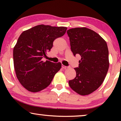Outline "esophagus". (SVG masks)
Listing matches in <instances>:
<instances>
[{"label":"esophagus","instance_id":"34e87169","mask_svg":"<svg viewBox=\"0 0 121 121\" xmlns=\"http://www.w3.org/2000/svg\"><path fill=\"white\" fill-rule=\"evenodd\" d=\"M62 68H63V69H67V68H68V67H67V66H65V65H62Z\"/></svg>","mask_w":121,"mask_h":121}]
</instances>
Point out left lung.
I'll return each instance as SVG.
<instances>
[{
	"label": "left lung",
	"mask_w": 121,
	"mask_h": 121,
	"mask_svg": "<svg viewBox=\"0 0 121 121\" xmlns=\"http://www.w3.org/2000/svg\"><path fill=\"white\" fill-rule=\"evenodd\" d=\"M71 51L80 54L76 77L69 81L72 90L79 95H87L97 90L103 82L109 68L108 49L106 42L98 34L86 27L67 31Z\"/></svg>",
	"instance_id": "1"
}]
</instances>
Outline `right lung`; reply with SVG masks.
Returning a JSON list of instances; mask_svg holds the SVG:
<instances>
[{"label":"right lung","instance_id":"add662e5","mask_svg":"<svg viewBox=\"0 0 121 121\" xmlns=\"http://www.w3.org/2000/svg\"><path fill=\"white\" fill-rule=\"evenodd\" d=\"M67 28L39 25L23 32L13 49L14 65L20 84L33 92L43 90L60 70V62L42 61L54 39L65 34Z\"/></svg>","mask_w":121,"mask_h":121}]
</instances>
